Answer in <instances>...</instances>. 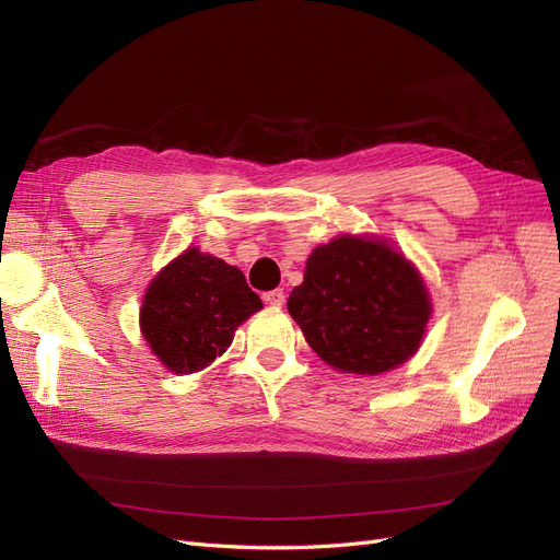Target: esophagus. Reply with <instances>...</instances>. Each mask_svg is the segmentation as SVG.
<instances>
[{
	"label": "esophagus",
	"instance_id": "1",
	"mask_svg": "<svg viewBox=\"0 0 560 560\" xmlns=\"http://www.w3.org/2000/svg\"><path fill=\"white\" fill-rule=\"evenodd\" d=\"M264 301L268 303V306L280 308L282 303H284V292H282V290H270V292L264 294Z\"/></svg>",
	"mask_w": 560,
	"mask_h": 560
}]
</instances>
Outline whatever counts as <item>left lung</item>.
I'll list each match as a JSON object with an SVG mask.
<instances>
[{
  "label": "left lung",
  "mask_w": 560,
  "mask_h": 560,
  "mask_svg": "<svg viewBox=\"0 0 560 560\" xmlns=\"http://www.w3.org/2000/svg\"><path fill=\"white\" fill-rule=\"evenodd\" d=\"M287 311L322 362L341 374L378 376L418 352L432 299L393 243L341 233L311 252Z\"/></svg>",
  "instance_id": "8db88e82"
}]
</instances>
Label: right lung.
Segmentation results:
<instances>
[{
  "label": "right lung",
  "mask_w": 560,
  "mask_h": 560,
  "mask_svg": "<svg viewBox=\"0 0 560 560\" xmlns=\"http://www.w3.org/2000/svg\"><path fill=\"white\" fill-rule=\"evenodd\" d=\"M264 308L241 268L186 247L147 284L140 331L173 374H196L229 350L235 329Z\"/></svg>",
  "instance_id": "add662e5"
}]
</instances>
